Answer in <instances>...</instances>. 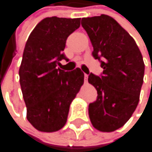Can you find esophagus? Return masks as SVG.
<instances>
[{"instance_id": "34e87169", "label": "esophagus", "mask_w": 152, "mask_h": 152, "mask_svg": "<svg viewBox=\"0 0 152 152\" xmlns=\"http://www.w3.org/2000/svg\"><path fill=\"white\" fill-rule=\"evenodd\" d=\"M87 78H88V75H87V74H85V82L87 81Z\"/></svg>"}]
</instances>
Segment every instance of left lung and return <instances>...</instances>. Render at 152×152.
Listing matches in <instances>:
<instances>
[{
  "label": "left lung",
  "mask_w": 152,
  "mask_h": 152,
  "mask_svg": "<svg viewBox=\"0 0 152 152\" xmlns=\"http://www.w3.org/2000/svg\"><path fill=\"white\" fill-rule=\"evenodd\" d=\"M81 24L92 43V56L103 68L100 75H88L97 91L96 101L88 106L89 118L96 129L114 131L138 106L145 70L142 55L134 39L112 17H86Z\"/></svg>",
  "instance_id": "left-lung-1"
}]
</instances>
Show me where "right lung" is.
I'll list each match as a JSON object with an SVG mask.
<instances>
[{
  "instance_id": "right-lung-1",
  "label": "right lung",
  "mask_w": 152,
  "mask_h": 152,
  "mask_svg": "<svg viewBox=\"0 0 152 152\" xmlns=\"http://www.w3.org/2000/svg\"><path fill=\"white\" fill-rule=\"evenodd\" d=\"M80 26V18L48 17L33 30L25 44L19 69L27 119L38 130L57 131L65 126L69 107L84 83L80 68L65 71L60 61L67 37Z\"/></svg>"
}]
</instances>
